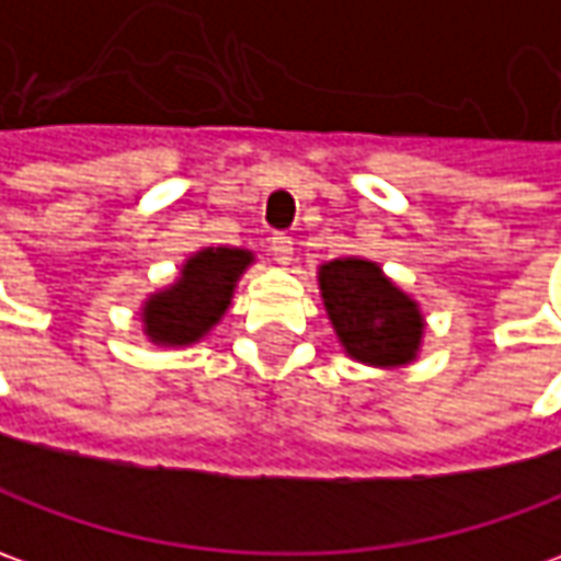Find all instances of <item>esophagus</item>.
<instances>
[{"instance_id": "1", "label": "esophagus", "mask_w": 561, "mask_h": 561, "mask_svg": "<svg viewBox=\"0 0 561 561\" xmlns=\"http://www.w3.org/2000/svg\"><path fill=\"white\" fill-rule=\"evenodd\" d=\"M270 251H273V257H276L279 264H288V261L295 257V239H291L288 232H273V236H270Z\"/></svg>"}]
</instances>
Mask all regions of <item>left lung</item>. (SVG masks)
<instances>
[{
  "instance_id": "left-lung-1",
  "label": "left lung",
  "mask_w": 561,
  "mask_h": 561,
  "mask_svg": "<svg viewBox=\"0 0 561 561\" xmlns=\"http://www.w3.org/2000/svg\"><path fill=\"white\" fill-rule=\"evenodd\" d=\"M322 297L337 337L353 359L368 365H405L421 344V312L380 266L359 257L331 261L319 273Z\"/></svg>"
}]
</instances>
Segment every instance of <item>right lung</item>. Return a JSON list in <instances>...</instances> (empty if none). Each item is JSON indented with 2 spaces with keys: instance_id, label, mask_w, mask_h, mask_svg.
<instances>
[{
  "instance_id": "add662e5",
  "label": "right lung",
  "mask_w": 561,
  "mask_h": 561,
  "mask_svg": "<svg viewBox=\"0 0 561 561\" xmlns=\"http://www.w3.org/2000/svg\"><path fill=\"white\" fill-rule=\"evenodd\" d=\"M251 264L242 249H205L190 257L181 282L144 307L147 334L156 344H193L224 316L239 273Z\"/></svg>"
}]
</instances>
